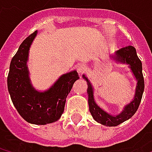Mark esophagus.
I'll return each mask as SVG.
<instances>
[{
	"label": "esophagus",
	"instance_id": "esophagus-1",
	"mask_svg": "<svg viewBox=\"0 0 152 152\" xmlns=\"http://www.w3.org/2000/svg\"><path fill=\"white\" fill-rule=\"evenodd\" d=\"M76 69H77V72H78L79 74H82L83 72L85 71L86 66H85L84 64H83V63H80V64H78V65L76 66Z\"/></svg>",
	"mask_w": 152,
	"mask_h": 152
}]
</instances>
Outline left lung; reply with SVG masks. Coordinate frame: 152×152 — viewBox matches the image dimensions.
<instances>
[{
    "label": "left lung",
    "mask_w": 152,
    "mask_h": 152,
    "mask_svg": "<svg viewBox=\"0 0 152 152\" xmlns=\"http://www.w3.org/2000/svg\"><path fill=\"white\" fill-rule=\"evenodd\" d=\"M113 60L128 64L132 73L136 77L137 81L136 92L134 96V99L127 106H125L122 112L118 115H111L108 113L105 112L102 108L97 105L94 99L93 95V87L89 81V79L83 75V77L86 80L88 84L87 93H88V103H89V109L93 117V119L98 121L99 123L108 126V127H115L120 125L121 123L124 122L125 121L130 119L137 111L139 105L142 100V93L144 91V80L142 76V62L138 58L137 54V50L134 46H129L126 47H122L119 49L113 56H112Z\"/></svg>",
    "instance_id": "1"
}]
</instances>
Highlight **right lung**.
<instances>
[{
	"label": "right lung",
	"instance_id": "obj_1",
	"mask_svg": "<svg viewBox=\"0 0 152 152\" xmlns=\"http://www.w3.org/2000/svg\"><path fill=\"white\" fill-rule=\"evenodd\" d=\"M37 31L20 45L11 60L8 76V90L19 114L29 123L46 125L54 122L63 113L66 98L79 78L76 70L61 76L50 89L37 91L31 83L27 61L30 46Z\"/></svg>",
	"mask_w": 152,
	"mask_h": 152
}]
</instances>
